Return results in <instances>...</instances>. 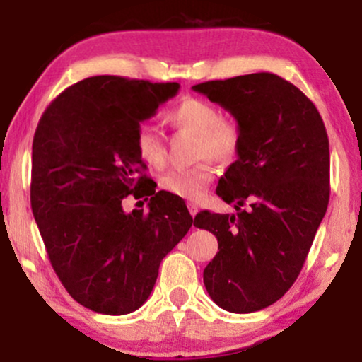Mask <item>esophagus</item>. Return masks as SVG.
<instances>
[{
	"label": "esophagus",
	"mask_w": 362,
	"mask_h": 362,
	"mask_svg": "<svg viewBox=\"0 0 362 362\" xmlns=\"http://www.w3.org/2000/svg\"><path fill=\"white\" fill-rule=\"evenodd\" d=\"M189 213H190V216H192V218H194V216L199 213L197 204H194V202H190V204H189Z\"/></svg>",
	"instance_id": "esophagus-1"
}]
</instances>
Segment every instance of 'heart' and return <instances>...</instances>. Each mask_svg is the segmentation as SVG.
<instances>
[{"instance_id":"b5f03b06","label":"heart","mask_w":362,"mask_h":362,"mask_svg":"<svg viewBox=\"0 0 362 362\" xmlns=\"http://www.w3.org/2000/svg\"><path fill=\"white\" fill-rule=\"evenodd\" d=\"M165 119L172 126L197 136V158H213L223 165L238 160L243 146L242 127L233 119H223L221 110L214 103L202 98H184L165 114ZM136 151L144 163L155 168L161 167L167 158L163 138L151 126L139 127ZM214 173L213 165L202 161L190 168L170 170L161 177L160 185L177 197L197 201L214 180Z\"/></svg>"}]
</instances>
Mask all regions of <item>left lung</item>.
Listing matches in <instances>:
<instances>
[{
    "instance_id": "obj_1",
    "label": "left lung",
    "mask_w": 362,
    "mask_h": 362,
    "mask_svg": "<svg viewBox=\"0 0 362 362\" xmlns=\"http://www.w3.org/2000/svg\"><path fill=\"white\" fill-rule=\"evenodd\" d=\"M233 115L243 132L238 160L216 194L236 214L201 211L194 226L218 238L204 286L219 308L252 313L281 300L308 255L330 197L323 120L293 83L253 73L192 86Z\"/></svg>"
}]
</instances>
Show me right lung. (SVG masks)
I'll return each mask as SVG.
<instances>
[{
  "instance_id": "obj_1",
  "label": "right lung",
  "mask_w": 362,
  "mask_h": 362,
  "mask_svg": "<svg viewBox=\"0 0 362 362\" xmlns=\"http://www.w3.org/2000/svg\"><path fill=\"white\" fill-rule=\"evenodd\" d=\"M178 88V83L86 78L62 91L39 120L32 213L62 286L91 311L127 315L143 306L163 257L192 226L182 197L156 192L136 151L139 124ZM131 193L152 195L148 214L122 209Z\"/></svg>"
}]
</instances>
